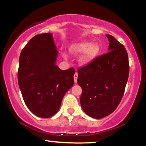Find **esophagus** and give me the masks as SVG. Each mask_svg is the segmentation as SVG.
I'll list each match as a JSON object with an SVG mask.
<instances>
[{"instance_id": "1", "label": "esophagus", "mask_w": 146, "mask_h": 146, "mask_svg": "<svg viewBox=\"0 0 146 146\" xmlns=\"http://www.w3.org/2000/svg\"><path fill=\"white\" fill-rule=\"evenodd\" d=\"M78 73L76 72V73L74 74V76H73V78H74V81L75 83L77 82V80H78Z\"/></svg>"}]
</instances>
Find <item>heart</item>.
Segmentation results:
<instances>
[{"mask_svg":"<svg viewBox=\"0 0 146 146\" xmlns=\"http://www.w3.org/2000/svg\"><path fill=\"white\" fill-rule=\"evenodd\" d=\"M70 51L73 53H80L83 52L79 60L82 64H87L96 58L100 48L97 44H90L87 42H84L72 46Z\"/></svg>","mask_w":146,"mask_h":146,"instance_id":"heart-1","label":"heart"}]
</instances>
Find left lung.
Instances as JSON below:
<instances>
[{"mask_svg":"<svg viewBox=\"0 0 146 146\" xmlns=\"http://www.w3.org/2000/svg\"><path fill=\"white\" fill-rule=\"evenodd\" d=\"M106 37L110 51L78 70V83L82 88V108L95 119L115 111L124 94L129 75L128 56L124 46L111 35Z\"/></svg>","mask_w":146,"mask_h":146,"instance_id":"left-lung-1","label":"left lung"}]
</instances>
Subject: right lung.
Returning <instances> with one entry per match:
<instances>
[{
	"mask_svg": "<svg viewBox=\"0 0 146 146\" xmlns=\"http://www.w3.org/2000/svg\"><path fill=\"white\" fill-rule=\"evenodd\" d=\"M58 51L51 33L33 37L22 50L18 82L23 100L33 114L48 118L59 110L64 95L74 84L75 69H60Z\"/></svg>",
	"mask_w": 146,
	"mask_h": 146,
	"instance_id": "add662e5",
	"label": "right lung"
}]
</instances>
